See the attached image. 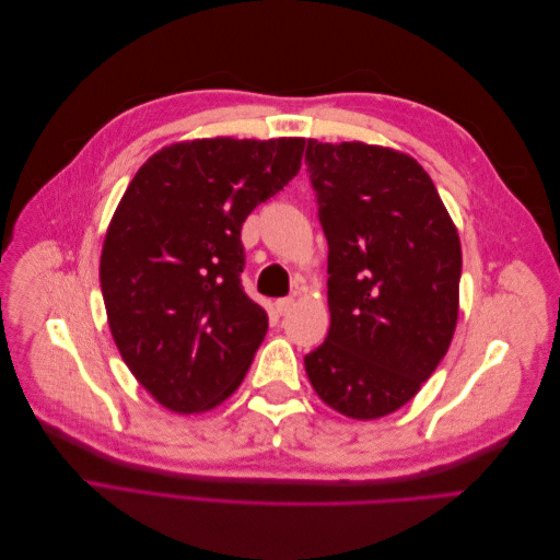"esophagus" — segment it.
<instances>
[{
  "instance_id": "1",
  "label": "esophagus",
  "mask_w": 560,
  "mask_h": 560,
  "mask_svg": "<svg viewBox=\"0 0 560 560\" xmlns=\"http://www.w3.org/2000/svg\"><path fill=\"white\" fill-rule=\"evenodd\" d=\"M294 308V299H290V296H284V299H278L276 301V311L280 313V315H287Z\"/></svg>"
}]
</instances>
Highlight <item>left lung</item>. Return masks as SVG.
I'll use <instances>...</instances> for the list:
<instances>
[{
  "label": "left lung",
  "instance_id": "obj_1",
  "mask_svg": "<svg viewBox=\"0 0 560 560\" xmlns=\"http://www.w3.org/2000/svg\"><path fill=\"white\" fill-rule=\"evenodd\" d=\"M306 165L329 243L331 313L306 374L334 411L383 418L416 397L451 346L460 238L430 175L401 151L308 140Z\"/></svg>",
  "mask_w": 560,
  "mask_h": 560
}]
</instances>
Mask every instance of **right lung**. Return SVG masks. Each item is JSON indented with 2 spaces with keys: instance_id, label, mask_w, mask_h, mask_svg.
I'll return each instance as SVG.
<instances>
[{
  "instance_id": "obj_1",
  "label": "right lung",
  "mask_w": 560,
  "mask_h": 560,
  "mask_svg": "<svg viewBox=\"0 0 560 560\" xmlns=\"http://www.w3.org/2000/svg\"><path fill=\"white\" fill-rule=\"evenodd\" d=\"M303 147L175 142L118 202L100 257L107 322L126 366L165 409L210 411L243 383L268 315L243 292L241 229L299 173Z\"/></svg>"
}]
</instances>
